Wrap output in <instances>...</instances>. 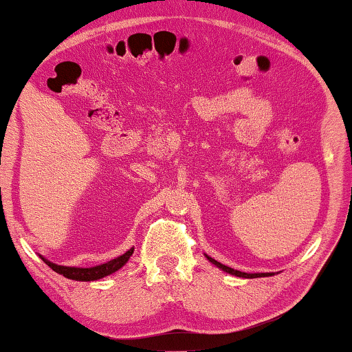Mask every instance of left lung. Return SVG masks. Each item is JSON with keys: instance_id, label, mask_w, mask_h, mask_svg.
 <instances>
[{"instance_id": "8db88e82", "label": "left lung", "mask_w": 352, "mask_h": 352, "mask_svg": "<svg viewBox=\"0 0 352 352\" xmlns=\"http://www.w3.org/2000/svg\"><path fill=\"white\" fill-rule=\"evenodd\" d=\"M206 258H208V259H210V263H213L216 267L223 269L224 272H228V274H232V276H235V277H243V278H256V277H269V276H274L272 272L248 274V272H242V271H235V269H232V267H228V266H224V264L218 263V261H216V259H213V258H210V256H206Z\"/></svg>"}]
</instances>
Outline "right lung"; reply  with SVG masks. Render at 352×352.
I'll list each match as a JSON object with an SVG mask.
<instances>
[{"instance_id": "add662e5", "label": "right lung", "mask_w": 352, "mask_h": 352, "mask_svg": "<svg viewBox=\"0 0 352 352\" xmlns=\"http://www.w3.org/2000/svg\"><path fill=\"white\" fill-rule=\"evenodd\" d=\"M134 252V248H129L126 253L122 254V256L110 259V261L99 264V266L94 267H69V266H59V264H54L51 261H47L43 256H40L43 261H45L47 266H50L52 271H56L60 276H64L67 278H72V280H80V282H91V280H99V278L107 277L110 274L117 272L118 269H122L124 264L128 263V259L131 258V254Z\"/></svg>"}]
</instances>
